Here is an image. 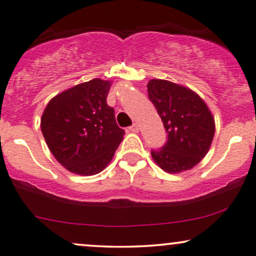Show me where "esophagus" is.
Here are the masks:
<instances>
[{
	"label": "esophagus",
	"mask_w": 256,
	"mask_h": 256,
	"mask_svg": "<svg viewBox=\"0 0 256 256\" xmlns=\"http://www.w3.org/2000/svg\"><path fill=\"white\" fill-rule=\"evenodd\" d=\"M128 130H130L131 132H138V130H140V128H138V125L137 124H134V125H131L130 128H128Z\"/></svg>",
	"instance_id": "esophagus-1"
}]
</instances>
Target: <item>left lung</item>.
<instances>
[{
    "label": "left lung",
    "mask_w": 256,
    "mask_h": 256,
    "mask_svg": "<svg viewBox=\"0 0 256 256\" xmlns=\"http://www.w3.org/2000/svg\"><path fill=\"white\" fill-rule=\"evenodd\" d=\"M148 96L161 116L167 140L152 156L163 170L180 173L204 158L214 136V120L202 98L166 80L148 83Z\"/></svg>",
    "instance_id": "obj_1"
}]
</instances>
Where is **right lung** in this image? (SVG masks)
<instances>
[{"mask_svg": "<svg viewBox=\"0 0 256 256\" xmlns=\"http://www.w3.org/2000/svg\"><path fill=\"white\" fill-rule=\"evenodd\" d=\"M110 87L100 78L81 83L54 96L42 113L40 128L46 144L72 173H100L122 140L125 132L106 102Z\"/></svg>", "mask_w": 256, "mask_h": 256, "instance_id": "right-lung-1", "label": "right lung"}]
</instances>
